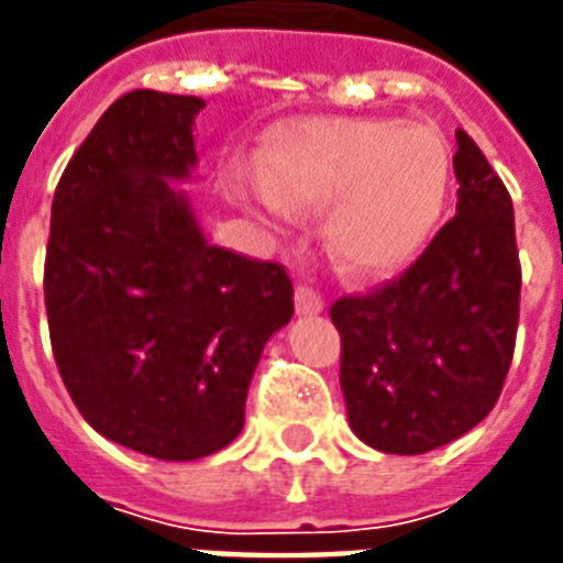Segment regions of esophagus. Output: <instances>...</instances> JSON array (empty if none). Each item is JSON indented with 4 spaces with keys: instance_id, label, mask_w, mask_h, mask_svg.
Masks as SVG:
<instances>
[{
    "instance_id": "34e87169",
    "label": "esophagus",
    "mask_w": 563,
    "mask_h": 563,
    "mask_svg": "<svg viewBox=\"0 0 563 563\" xmlns=\"http://www.w3.org/2000/svg\"><path fill=\"white\" fill-rule=\"evenodd\" d=\"M322 307H325V301H322V295H319L313 286H298V289H295V310H298V313L313 317Z\"/></svg>"
}]
</instances>
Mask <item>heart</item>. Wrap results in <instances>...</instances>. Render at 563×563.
<instances>
[{"mask_svg": "<svg viewBox=\"0 0 563 563\" xmlns=\"http://www.w3.org/2000/svg\"><path fill=\"white\" fill-rule=\"evenodd\" d=\"M265 186L286 208L322 210L338 268L383 280L434 234L449 189V150L422 126L391 120H317L289 129L268 153Z\"/></svg>", "mask_w": 563, "mask_h": 563, "instance_id": "heart-1", "label": "heart"}]
</instances>
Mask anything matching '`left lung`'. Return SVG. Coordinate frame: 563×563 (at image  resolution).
Wrapping results in <instances>:
<instances>
[{
	"mask_svg": "<svg viewBox=\"0 0 563 563\" xmlns=\"http://www.w3.org/2000/svg\"><path fill=\"white\" fill-rule=\"evenodd\" d=\"M459 213L422 256L371 292L343 295L341 389L367 446L422 455L479 424L500 398L519 329L521 262L507 186L459 129Z\"/></svg>",
	"mask_w": 563,
	"mask_h": 563,
	"instance_id": "left-lung-1",
	"label": "left lung"
}]
</instances>
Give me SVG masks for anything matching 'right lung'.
Segmentation results:
<instances>
[{
	"label": "right lung",
	"mask_w": 563,
	"mask_h": 563,
	"mask_svg": "<svg viewBox=\"0 0 563 563\" xmlns=\"http://www.w3.org/2000/svg\"><path fill=\"white\" fill-rule=\"evenodd\" d=\"M196 96L132 90L59 177L44 307L59 377L108 440L205 459L244 428L265 343L292 319L280 262L208 244L165 177L196 162Z\"/></svg>",
	"instance_id": "1"
}]
</instances>
